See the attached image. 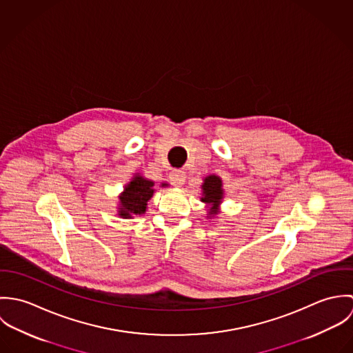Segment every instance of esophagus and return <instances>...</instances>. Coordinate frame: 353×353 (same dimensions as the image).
Returning <instances> with one entry per match:
<instances>
[{"label":"esophagus","instance_id":"1","mask_svg":"<svg viewBox=\"0 0 353 353\" xmlns=\"http://www.w3.org/2000/svg\"><path fill=\"white\" fill-rule=\"evenodd\" d=\"M185 179H186V174L182 170H172L170 172V181L176 188H181L185 183Z\"/></svg>","mask_w":353,"mask_h":353}]
</instances>
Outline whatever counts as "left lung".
Returning a JSON list of instances; mask_svg holds the SVG:
<instances>
[{"instance_id": "obj_1", "label": "left lung", "mask_w": 353, "mask_h": 353, "mask_svg": "<svg viewBox=\"0 0 353 353\" xmlns=\"http://www.w3.org/2000/svg\"><path fill=\"white\" fill-rule=\"evenodd\" d=\"M201 202L206 206V219H212L220 213V205L224 199L223 181L219 175L210 174L202 179Z\"/></svg>"}]
</instances>
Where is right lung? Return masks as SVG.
I'll return each mask as SVG.
<instances>
[{
    "instance_id": "obj_1",
    "label": "right lung",
    "mask_w": 353,
    "mask_h": 353,
    "mask_svg": "<svg viewBox=\"0 0 353 353\" xmlns=\"http://www.w3.org/2000/svg\"><path fill=\"white\" fill-rule=\"evenodd\" d=\"M160 186L167 188L168 183H161ZM154 192V182L136 172L118 196L117 214L122 219H133L137 214H144Z\"/></svg>"
}]
</instances>
